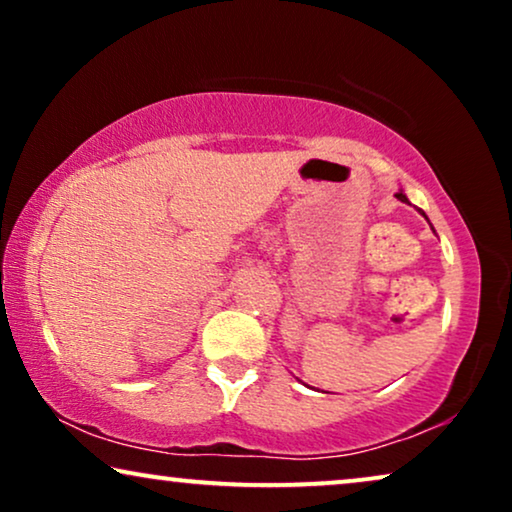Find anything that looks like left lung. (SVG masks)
<instances>
[{
  "label": "left lung",
  "mask_w": 512,
  "mask_h": 512,
  "mask_svg": "<svg viewBox=\"0 0 512 512\" xmlns=\"http://www.w3.org/2000/svg\"><path fill=\"white\" fill-rule=\"evenodd\" d=\"M396 198H398V200H403V202H408V198H405L403 193H396ZM422 214H424V212H422Z\"/></svg>",
  "instance_id": "left-lung-1"
}]
</instances>
